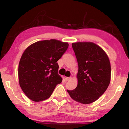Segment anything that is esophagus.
Wrapping results in <instances>:
<instances>
[{
	"mask_svg": "<svg viewBox=\"0 0 129 129\" xmlns=\"http://www.w3.org/2000/svg\"><path fill=\"white\" fill-rule=\"evenodd\" d=\"M71 79V77H67L65 78V81H69Z\"/></svg>",
	"mask_w": 129,
	"mask_h": 129,
	"instance_id": "34e87169",
	"label": "esophagus"
}]
</instances>
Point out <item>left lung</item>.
<instances>
[{
  "label": "left lung",
  "instance_id": "obj_1",
  "mask_svg": "<svg viewBox=\"0 0 129 129\" xmlns=\"http://www.w3.org/2000/svg\"><path fill=\"white\" fill-rule=\"evenodd\" d=\"M72 45L78 62V84L76 89L67 91L75 101L91 104L103 94L110 84V60L104 49L94 43L76 42Z\"/></svg>",
  "mask_w": 129,
  "mask_h": 129
}]
</instances>
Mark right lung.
Listing matches in <instances>:
<instances>
[{"label":"right lung","instance_id":"obj_1","mask_svg":"<svg viewBox=\"0 0 129 129\" xmlns=\"http://www.w3.org/2000/svg\"><path fill=\"white\" fill-rule=\"evenodd\" d=\"M69 44L56 39L39 41L24 51L19 64V85L28 99L40 102L48 99L62 81L57 61Z\"/></svg>","mask_w":129,"mask_h":129}]
</instances>
